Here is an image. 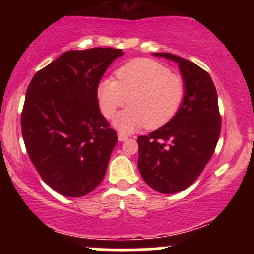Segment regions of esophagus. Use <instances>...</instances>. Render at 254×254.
Returning <instances> with one entry per match:
<instances>
[{
	"instance_id": "34e87169",
	"label": "esophagus",
	"mask_w": 254,
	"mask_h": 254,
	"mask_svg": "<svg viewBox=\"0 0 254 254\" xmlns=\"http://www.w3.org/2000/svg\"><path fill=\"white\" fill-rule=\"evenodd\" d=\"M118 139L119 141H127L129 139V137H127V135H124V133H118Z\"/></svg>"
}]
</instances>
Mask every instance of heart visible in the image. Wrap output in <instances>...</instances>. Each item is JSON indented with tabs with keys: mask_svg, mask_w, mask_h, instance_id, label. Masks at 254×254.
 I'll use <instances>...</instances> for the list:
<instances>
[{
	"mask_svg": "<svg viewBox=\"0 0 254 254\" xmlns=\"http://www.w3.org/2000/svg\"><path fill=\"white\" fill-rule=\"evenodd\" d=\"M116 80L103 78L98 84L99 107L112 119L127 103L130 107L116 119L124 132L147 125L155 129L167 123L179 110L185 95V82L168 66L150 58H136L116 70Z\"/></svg>",
	"mask_w": 254,
	"mask_h": 254,
	"instance_id": "1",
	"label": "heart"
}]
</instances>
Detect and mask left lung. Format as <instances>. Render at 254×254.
<instances>
[{
	"instance_id": "obj_1",
	"label": "left lung",
	"mask_w": 254,
	"mask_h": 254,
	"mask_svg": "<svg viewBox=\"0 0 254 254\" xmlns=\"http://www.w3.org/2000/svg\"><path fill=\"white\" fill-rule=\"evenodd\" d=\"M156 55L179 64L185 95L168 123L137 138V166L151 189L168 194L185 190L200 176L216 148L221 115L216 88L208 72L176 55Z\"/></svg>"
}]
</instances>
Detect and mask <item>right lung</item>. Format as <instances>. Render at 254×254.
<instances>
[{
  "mask_svg": "<svg viewBox=\"0 0 254 254\" xmlns=\"http://www.w3.org/2000/svg\"><path fill=\"white\" fill-rule=\"evenodd\" d=\"M121 49L71 50L36 72L26 90L21 131L32 164L58 193L82 197L104 179L117 132L97 99Z\"/></svg>",
  "mask_w": 254,
  "mask_h": 254,
  "instance_id": "add662e5",
  "label": "right lung"
}]
</instances>
